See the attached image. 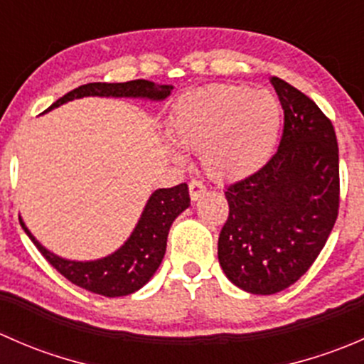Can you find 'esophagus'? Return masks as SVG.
<instances>
[{
    "mask_svg": "<svg viewBox=\"0 0 364 364\" xmlns=\"http://www.w3.org/2000/svg\"><path fill=\"white\" fill-rule=\"evenodd\" d=\"M188 190H190V199L192 200H199L200 197L205 193V186L200 181H196V179H193V181H190Z\"/></svg>",
    "mask_w": 364,
    "mask_h": 364,
    "instance_id": "34e87169",
    "label": "esophagus"
}]
</instances>
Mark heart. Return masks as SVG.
<instances>
[{"label":"heart","instance_id":"b5f03b06","mask_svg":"<svg viewBox=\"0 0 364 364\" xmlns=\"http://www.w3.org/2000/svg\"><path fill=\"white\" fill-rule=\"evenodd\" d=\"M282 130L280 100L243 84H209L186 93L167 121L183 151H199L204 172L218 183L247 179L274 155ZM174 159L181 156L174 153Z\"/></svg>","mask_w":364,"mask_h":364}]
</instances>
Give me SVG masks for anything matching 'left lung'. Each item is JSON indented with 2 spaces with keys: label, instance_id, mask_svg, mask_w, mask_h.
<instances>
[{
  "label": "left lung",
  "instance_id": "obj_1",
  "mask_svg": "<svg viewBox=\"0 0 364 364\" xmlns=\"http://www.w3.org/2000/svg\"><path fill=\"white\" fill-rule=\"evenodd\" d=\"M284 109L278 151L257 174L227 188L229 218L218 237L225 277L250 294L296 284L324 248L338 216L335 128L314 100L271 77Z\"/></svg>",
  "mask_w": 364,
  "mask_h": 364
}]
</instances>
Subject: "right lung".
<instances>
[{
    "label": "right lung",
    "mask_w": 364,
    "mask_h": 364,
    "mask_svg": "<svg viewBox=\"0 0 364 364\" xmlns=\"http://www.w3.org/2000/svg\"><path fill=\"white\" fill-rule=\"evenodd\" d=\"M172 86L155 84L151 80L137 79L130 82H90L54 102L46 112L84 97L112 98H144L161 102L171 95ZM190 205L188 186L181 183L172 188H159L149 196L148 203L135 223L134 230L117 250L95 260H72L47 250L26 227L19 216L21 225L29 240L35 243L47 262L56 267L72 284L105 297H119L137 292L144 287L156 269L167 248V236L172 222Z\"/></svg>",
    "instance_id": "obj_1"
}]
</instances>
